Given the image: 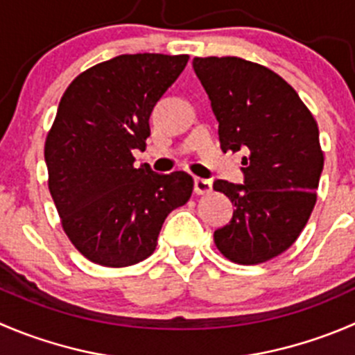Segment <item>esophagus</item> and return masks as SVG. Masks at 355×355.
Returning a JSON list of instances; mask_svg holds the SVG:
<instances>
[{"label": "esophagus", "mask_w": 355, "mask_h": 355, "mask_svg": "<svg viewBox=\"0 0 355 355\" xmlns=\"http://www.w3.org/2000/svg\"><path fill=\"white\" fill-rule=\"evenodd\" d=\"M209 191H211V182L208 178H194L196 194H208Z\"/></svg>", "instance_id": "obj_1"}]
</instances>
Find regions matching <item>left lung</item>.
Masks as SVG:
<instances>
[{
  "label": "left lung",
  "instance_id": "left-lung-1",
  "mask_svg": "<svg viewBox=\"0 0 355 355\" xmlns=\"http://www.w3.org/2000/svg\"><path fill=\"white\" fill-rule=\"evenodd\" d=\"M222 150L244 153L243 184L215 180L236 206L213 237L223 257L253 265L286 251L304 230L322 173L319 130L297 92L263 65L237 57H196Z\"/></svg>",
  "mask_w": 355,
  "mask_h": 355
}]
</instances>
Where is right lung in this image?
I'll return each mask as SVG.
<instances>
[{"instance_id":"right-lung-1","label":"right lung","mask_w":355,"mask_h":355,"mask_svg":"<svg viewBox=\"0 0 355 355\" xmlns=\"http://www.w3.org/2000/svg\"><path fill=\"white\" fill-rule=\"evenodd\" d=\"M187 55H119L69 85L44 144L48 187L62 227L88 260L128 267L154 253L164 218L192 194L191 175L135 166L149 118Z\"/></svg>"}]
</instances>
